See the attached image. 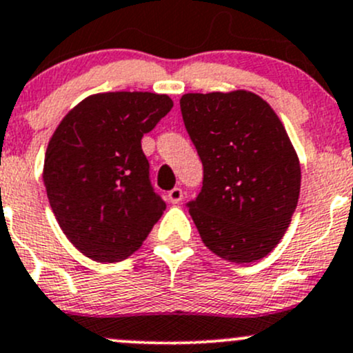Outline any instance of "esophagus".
<instances>
[{
	"label": "esophagus",
	"instance_id": "esophagus-1",
	"mask_svg": "<svg viewBox=\"0 0 353 353\" xmlns=\"http://www.w3.org/2000/svg\"><path fill=\"white\" fill-rule=\"evenodd\" d=\"M167 199H169L170 203H174V205L181 203V199H183V190H181V188H174V190H170L169 193H167Z\"/></svg>",
	"mask_w": 353,
	"mask_h": 353
}]
</instances>
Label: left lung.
<instances>
[{
	"label": "left lung",
	"mask_w": 353,
	"mask_h": 353,
	"mask_svg": "<svg viewBox=\"0 0 353 353\" xmlns=\"http://www.w3.org/2000/svg\"><path fill=\"white\" fill-rule=\"evenodd\" d=\"M203 163V186L188 203L210 251L232 263L261 259L280 243L301 191V165L282 121L252 92L181 97Z\"/></svg>",
	"instance_id": "left-lung-1"
}]
</instances>
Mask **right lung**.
<instances>
[{"label": "right lung", "instance_id": "obj_1", "mask_svg": "<svg viewBox=\"0 0 353 353\" xmlns=\"http://www.w3.org/2000/svg\"><path fill=\"white\" fill-rule=\"evenodd\" d=\"M172 105L167 95L108 92L81 101L56 128L44 186L59 227L87 258L126 259L162 216L141 138Z\"/></svg>", "mask_w": 353, "mask_h": 353}]
</instances>
